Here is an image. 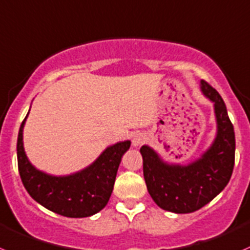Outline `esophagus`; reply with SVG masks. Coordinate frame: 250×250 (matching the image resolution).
Instances as JSON below:
<instances>
[{
  "instance_id": "1",
  "label": "esophagus",
  "mask_w": 250,
  "mask_h": 250,
  "mask_svg": "<svg viewBox=\"0 0 250 250\" xmlns=\"http://www.w3.org/2000/svg\"><path fill=\"white\" fill-rule=\"evenodd\" d=\"M146 140H147V137H146L145 133L136 132L132 136V146L133 147H140V146H142L146 142Z\"/></svg>"
}]
</instances>
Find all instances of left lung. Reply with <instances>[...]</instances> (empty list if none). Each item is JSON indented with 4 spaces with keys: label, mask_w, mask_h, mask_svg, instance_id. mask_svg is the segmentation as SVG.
Listing matches in <instances>:
<instances>
[{
    "label": "left lung",
    "mask_w": 250,
    "mask_h": 250,
    "mask_svg": "<svg viewBox=\"0 0 250 250\" xmlns=\"http://www.w3.org/2000/svg\"><path fill=\"white\" fill-rule=\"evenodd\" d=\"M201 91L214 105L216 133L201 157L187 164L165 162L149 146L141 147L143 176L150 197L159 208L175 214L201 209L226 187L234 165L233 125L215 88L201 80Z\"/></svg>",
    "instance_id": "obj_1"
}]
</instances>
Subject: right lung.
I'll use <instances>...</instances> for the list:
<instances>
[{"instance_id":"1","label":"right lung","mask_w":250,"mask_h":250,"mask_svg":"<svg viewBox=\"0 0 250 250\" xmlns=\"http://www.w3.org/2000/svg\"><path fill=\"white\" fill-rule=\"evenodd\" d=\"M29 112L19 128L17 142L19 175L28 193L42 207L63 216L87 217L97 214L112 196L118 167L131 141L109 146L95 162L73 174H47L31 164L24 149L23 131Z\"/></svg>"}]
</instances>
